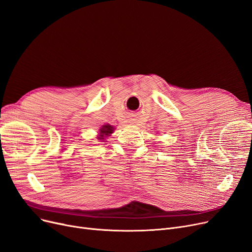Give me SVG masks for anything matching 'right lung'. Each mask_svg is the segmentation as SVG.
Segmentation results:
<instances>
[{
	"mask_svg": "<svg viewBox=\"0 0 252 252\" xmlns=\"http://www.w3.org/2000/svg\"><path fill=\"white\" fill-rule=\"evenodd\" d=\"M113 126H109V125H107V126H103V127L100 129V139H104L103 137H104V135H106V136H108V135H110V134H112L113 133Z\"/></svg>",
	"mask_w": 252,
	"mask_h": 252,
	"instance_id": "1",
	"label": "right lung"
}]
</instances>
